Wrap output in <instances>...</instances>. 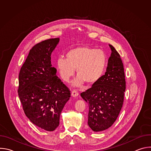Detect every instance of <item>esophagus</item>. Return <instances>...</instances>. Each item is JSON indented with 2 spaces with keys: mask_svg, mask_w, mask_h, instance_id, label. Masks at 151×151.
<instances>
[{
  "mask_svg": "<svg viewBox=\"0 0 151 151\" xmlns=\"http://www.w3.org/2000/svg\"><path fill=\"white\" fill-rule=\"evenodd\" d=\"M78 95H79V93H78V91L77 90H72V96L73 97H77Z\"/></svg>",
  "mask_w": 151,
  "mask_h": 151,
  "instance_id": "esophagus-1",
  "label": "esophagus"
}]
</instances>
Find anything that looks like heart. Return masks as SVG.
Instances as JSON below:
<instances>
[{
	"label": "heart",
	"mask_w": 151,
	"mask_h": 151,
	"mask_svg": "<svg viewBox=\"0 0 151 151\" xmlns=\"http://www.w3.org/2000/svg\"><path fill=\"white\" fill-rule=\"evenodd\" d=\"M66 58L57 60V68L61 78L68 81L76 69L78 78L73 82L75 87H81L83 83L92 86L103 77L107 66V56L100 49L82 45L72 48L66 54Z\"/></svg>",
	"instance_id": "heart-1"
}]
</instances>
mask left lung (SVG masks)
I'll return each instance as SVG.
<instances>
[{
  "label": "left lung",
  "mask_w": 151,
  "mask_h": 151,
  "mask_svg": "<svg viewBox=\"0 0 151 151\" xmlns=\"http://www.w3.org/2000/svg\"><path fill=\"white\" fill-rule=\"evenodd\" d=\"M109 47L112 53L105 74L91 88L81 94L89 106L88 125L96 132L112 126L124 101L126 82L123 63L115 48Z\"/></svg>",
  "instance_id": "1"
}]
</instances>
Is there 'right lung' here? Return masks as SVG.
Returning a JSON list of instances; mask_svg holds the SVG:
<instances>
[{
    "label": "right lung",
    "instance_id": "add662e5",
    "mask_svg": "<svg viewBox=\"0 0 151 151\" xmlns=\"http://www.w3.org/2000/svg\"><path fill=\"white\" fill-rule=\"evenodd\" d=\"M59 38L34 45L19 73L18 96L23 111L38 127L52 132L59 125L60 116L70 97V91L56 75L51 55Z\"/></svg>",
    "mask_w": 151,
    "mask_h": 151
}]
</instances>
